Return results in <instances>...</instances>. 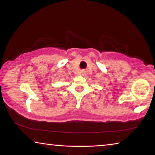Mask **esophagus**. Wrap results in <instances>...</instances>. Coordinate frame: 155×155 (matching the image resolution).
I'll use <instances>...</instances> for the list:
<instances>
[{"label": "esophagus", "instance_id": "obj_1", "mask_svg": "<svg viewBox=\"0 0 155 155\" xmlns=\"http://www.w3.org/2000/svg\"><path fill=\"white\" fill-rule=\"evenodd\" d=\"M80 74H81V75H84V74H85V71H81L80 72Z\"/></svg>", "mask_w": 155, "mask_h": 155}]
</instances>
